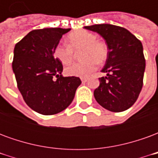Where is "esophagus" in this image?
Listing matches in <instances>:
<instances>
[{
  "label": "esophagus",
  "instance_id": "obj_1",
  "mask_svg": "<svg viewBox=\"0 0 158 158\" xmlns=\"http://www.w3.org/2000/svg\"><path fill=\"white\" fill-rule=\"evenodd\" d=\"M81 81H82L83 83L87 82V81H88V78H82V79H81Z\"/></svg>",
  "mask_w": 158,
  "mask_h": 158
}]
</instances>
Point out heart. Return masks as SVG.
Returning a JSON list of instances; mask_svg holds the SVG:
<instances>
[{"mask_svg": "<svg viewBox=\"0 0 158 158\" xmlns=\"http://www.w3.org/2000/svg\"><path fill=\"white\" fill-rule=\"evenodd\" d=\"M67 45H57L54 48V56L63 65H68L73 59V52L82 50L80 57L84 61L73 63L65 69V73L71 77L85 78L96 70L98 63L107 58L108 47L104 41L97 40L95 33L80 29L70 34L67 39Z\"/></svg>", "mask_w": 158, "mask_h": 158, "instance_id": "b5f03b06", "label": "heart"}]
</instances>
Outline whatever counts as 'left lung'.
<instances>
[{"mask_svg":"<svg viewBox=\"0 0 158 158\" xmlns=\"http://www.w3.org/2000/svg\"><path fill=\"white\" fill-rule=\"evenodd\" d=\"M85 29L99 34L106 40L108 55L94 90L96 102L105 109L119 113L129 109L143 85L146 60L140 40L124 28L113 24H95Z\"/></svg>","mask_w":158,"mask_h":158,"instance_id":"left-lung-1","label":"left lung"}]
</instances>
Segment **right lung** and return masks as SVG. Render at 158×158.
I'll return each mask as SVG.
<instances>
[{
	"instance_id": "1",
	"label": "right lung",
	"mask_w": 158,
	"mask_h": 158,
	"mask_svg": "<svg viewBox=\"0 0 158 158\" xmlns=\"http://www.w3.org/2000/svg\"><path fill=\"white\" fill-rule=\"evenodd\" d=\"M71 29L32 30L16 44L12 61L18 88L28 106L43 115L66 109L81 80L63 77L62 64L53 54L62 35Z\"/></svg>"
}]
</instances>
